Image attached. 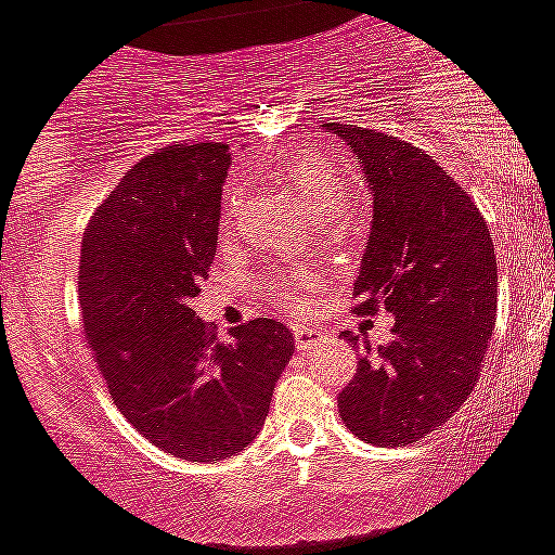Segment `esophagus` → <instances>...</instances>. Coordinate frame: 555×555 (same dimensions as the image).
Returning a JSON list of instances; mask_svg holds the SVG:
<instances>
[{
	"label": "esophagus",
	"instance_id": "esophagus-1",
	"mask_svg": "<svg viewBox=\"0 0 555 555\" xmlns=\"http://www.w3.org/2000/svg\"><path fill=\"white\" fill-rule=\"evenodd\" d=\"M319 335H321V332L313 330V326H297V330H294V340H297V348L313 346V340Z\"/></svg>",
	"mask_w": 555,
	"mask_h": 555
}]
</instances>
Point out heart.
Here are the masks:
<instances>
[{
  "label": "heart",
  "mask_w": 555,
  "mask_h": 555,
  "mask_svg": "<svg viewBox=\"0 0 555 555\" xmlns=\"http://www.w3.org/2000/svg\"><path fill=\"white\" fill-rule=\"evenodd\" d=\"M286 179L292 190L297 193L299 204L305 212L315 220H330L340 212L348 204L351 193L337 168L326 160L321 152L305 150L294 155L286 166ZM225 207H231V198ZM310 281L299 272H278L267 281V292L274 305H281L286 310H302L305 308V292H308Z\"/></svg>",
  "instance_id": "obj_1"
}]
</instances>
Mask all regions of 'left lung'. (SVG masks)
Masks as SVG:
<instances>
[{
  "instance_id": "1",
  "label": "left lung",
  "mask_w": 555,
  "mask_h": 555,
  "mask_svg": "<svg viewBox=\"0 0 555 555\" xmlns=\"http://www.w3.org/2000/svg\"><path fill=\"white\" fill-rule=\"evenodd\" d=\"M321 128L346 139L373 190L353 310L395 315L392 340L376 357L367 348L337 411L367 444H414L479 382L495 321L493 240L472 195L430 155L357 125ZM343 337L357 346L353 335Z\"/></svg>"
}]
</instances>
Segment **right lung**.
I'll return each mask as SVG.
<instances>
[{"label": "right lung", "mask_w": 555, "mask_h": 555, "mask_svg": "<svg viewBox=\"0 0 555 555\" xmlns=\"http://www.w3.org/2000/svg\"><path fill=\"white\" fill-rule=\"evenodd\" d=\"M229 144H171L135 163L81 242L78 302L98 371L135 430L182 461L245 450L294 353L281 321L218 337L190 308L218 253Z\"/></svg>", "instance_id": "add662e5"}]
</instances>
